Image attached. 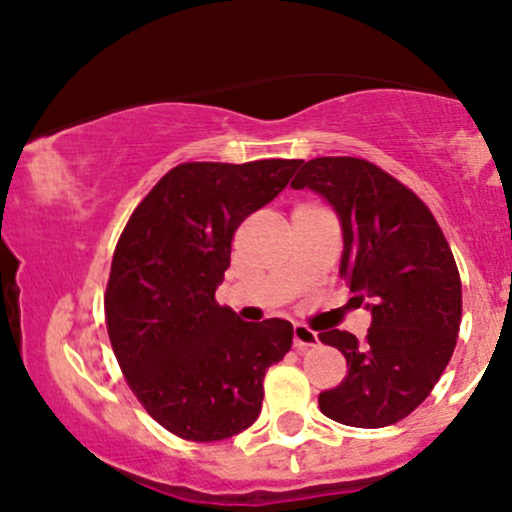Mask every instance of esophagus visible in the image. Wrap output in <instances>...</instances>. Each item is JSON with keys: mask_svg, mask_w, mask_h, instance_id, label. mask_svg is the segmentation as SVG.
<instances>
[{"mask_svg": "<svg viewBox=\"0 0 512 512\" xmlns=\"http://www.w3.org/2000/svg\"><path fill=\"white\" fill-rule=\"evenodd\" d=\"M293 342H295L297 349H309V347H316V342H319V335H316L312 328L302 326V323H295Z\"/></svg>", "mask_w": 512, "mask_h": 512, "instance_id": "obj_1", "label": "esophagus"}]
</instances>
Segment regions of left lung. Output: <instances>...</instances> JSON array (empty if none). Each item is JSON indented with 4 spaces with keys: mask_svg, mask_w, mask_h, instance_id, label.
<instances>
[{
    "mask_svg": "<svg viewBox=\"0 0 512 512\" xmlns=\"http://www.w3.org/2000/svg\"><path fill=\"white\" fill-rule=\"evenodd\" d=\"M293 189L321 193L345 238L340 274L354 300H371L366 338L323 331L340 349L347 378L319 394L323 416L352 428H385L416 411L454 354L461 328V276L428 205L364 158H314Z\"/></svg>",
    "mask_w": 512,
    "mask_h": 512,
    "instance_id": "left-lung-1",
    "label": "left lung"
}]
</instances>
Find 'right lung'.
I'll return each instance as SVG.
<instances>
[{
    "mask_svg": "<svg viewBox=\"0 0 512 512\" xmlns=\"http://www.w3.org/2000/svg\"><path fill=\"white\" fill-rule=\"evenodd\" d=\"M300 165L181 163L122 229L103 295L108 338L129 390L172 435L219 442L260 416L264 375L288 354L293 326L241 321L215 290L238 226Z\"/></svg>",
    "mask_w": 512,
    "mask_h": 512,
    "instance_id": "right-lung-1",
    "label": "right lung"
}]
</instances>
